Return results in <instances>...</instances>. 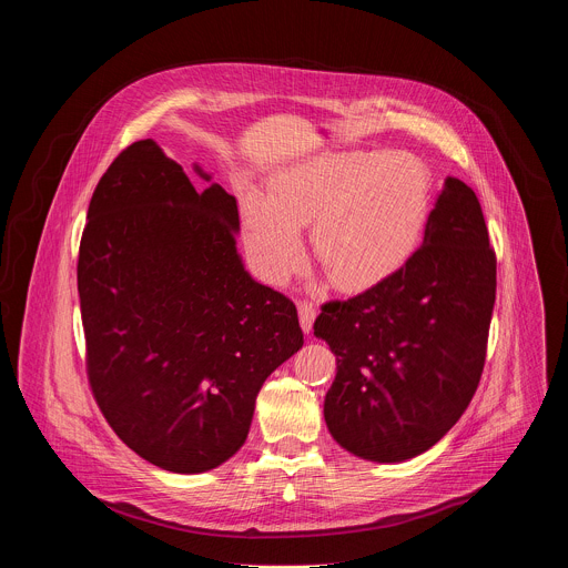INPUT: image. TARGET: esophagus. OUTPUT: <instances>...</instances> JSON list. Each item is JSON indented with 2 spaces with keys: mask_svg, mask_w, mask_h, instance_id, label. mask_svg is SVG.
Listing matches in <instances>:
<instances>
[{
  "mask_svg": "<svg viewBox=\"0 0 568 568\" xmlns=\"http://www.w3.org/2000/svg\"><path fill=\"white\" fill-rule=\"evenodd\" d=\"M314 318H316V307L312 303H307V301H298V323H301L303 333L312 331Z\"/></svg>",
  "mask_w": 568,
  "mask_h": 568,
  "instance_id": "obj_1",
  "label": "esophagus"
}]
</instances>
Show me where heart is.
<instances>
[{
	"label": "heart",
	"instance_id": "1",
	"mask_svg": "<svg viewBox=\"0 0 568 568\" xmlns=\"http://www.w3.org/2000/svg\"><path fill=\"white\" fill-rule=\"evenodd\" d=\"M432 173L409 152H323L283 171L270 200L245 197V240L258 274L287 281L303 261L301 226L333 285L359 292L416 252L432 211Z\"/></svg>",
	"mask_w": 568,
	"mask_h": 568
}]
</instances>
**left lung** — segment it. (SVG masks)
I'll return each mask as SVG.
<instances>
[{
	"instance_id": "1",
	"label": "left lung",
	"mask_w": 568,
	"mask_h": 568,
	"mask_svg": "<svg viewBox=\"0 0 568 568\" xmlns=\"http://www.w3.org/2000/svg\"><path fill=\"white\" fill-rule=\"evenodd\" d=\"M497 294V258L474 191L447 178L423 247L371 290L321 305L314 335L337 357L323 402L351 454L399 463L434 447L478 386Z\"/></svg>"
}]
</instances>
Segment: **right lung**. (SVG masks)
Listing matches in <instances>:
<instances>
[{
	"label": "right lung",
	"instance_id": "right-lung-1",
	"mask_svg": "<svg viewBox=\"0 0 568 568\" xmlns=\"http://www.w3.org/2000/svg\"><path fill=\"white\" fill-rule=\"evenodd\" d=\"M237 231L233 195L195 191L143 139L101 178L80 240L92 393L132 452L175 474L245 445L261 386L303 346L296 305L252 278Z\"/></svg>",
	"mask_w": 568,
	"mask_h": 568
}]
</instances>
